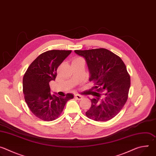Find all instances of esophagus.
Masks as SVG:
<instances>
[{
	"label": "esophagus",
	"mask_w": 156,
	"mask_h": 156,
	"mask_svg": "<svg viewBox=\"0 0 156 156\" xmlns=\"http://www.w3.org/2000/svg\"><path fill=\"white\" fill-rule=\"evenodd\" d=\"M74 97H75V99H78V100H81V99H82L83 98L82 96H80V95H78V94H75V95L74 96Z\"/></svg>",
	"instance_id": "1"
}]
</instances>
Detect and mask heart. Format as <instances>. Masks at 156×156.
<instances>
[{
	"mask_svg": "<svg viewBox=\"0 0 156 156\" xmlns=\"http://www.w3.org/2000/svg\"><path fill=\"white\" fill-rule=\"evenodd\" d=\"M80 61H84V59H83L82 57H75V58H73L72 62H80Z\"/></svg>",
	"mask_w": 156,
	"mask_h": 156,
	"instance_id": "1",
	"label": "heart"
}]
</instances>
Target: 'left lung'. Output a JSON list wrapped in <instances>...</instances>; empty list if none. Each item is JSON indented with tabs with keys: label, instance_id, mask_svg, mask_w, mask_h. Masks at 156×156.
<instances>
[{
	"label": "left lung",
	"instance_id": "1",
	"mask_svg": "<svg viewBox=\"0 0 156 156\" xmlns=\"http://www.w3.org/2000/svg\"><path fill=\"white\" fill-rule=\"evenodd\" d=\"M83 57L90 69V80L94 84L90 94L91 106L86 115L97 122L115 117L125 105L130 87V76L126 65L117 55L106 49L75 50Z\"/></svg>",
	"mask_w": 156,
	"mask_h": 156
}]
</instances>
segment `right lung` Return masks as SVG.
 I'll use <instances>...</instances> for the list:
<instances>
[{
    "label": "right lung",
    "mask_w": 156,
    "mask_h": 156,
    "mask_svg": "<svg viewBox=\"0 0 156 156\" xmlns=\"http://www.w3.org/2000/svg\"><path fill=\"white\" fill-rule=\"evenodd\" d=\"M72 51L51 50L40 54L29 66L23 78L25 102L31 112L44 121H52L62 114L66 102L73 98L51 93L49 82L55 80L57 70Z\"/></svg>",
    "instance_id": "1"
}]
</instances>
